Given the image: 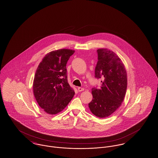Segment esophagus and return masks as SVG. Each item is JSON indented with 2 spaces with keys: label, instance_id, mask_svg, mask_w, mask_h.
<instances>
[{
  "label": "esophagus",
  "instance_id": "esophagus-1",
  "mask_svg": "<svg viewBox=\"0 0 158 158\" xmlns=\"http://www.w3.org/2000/svg\"><path fill=\"white\" fill-rule=\"evenodd\" d=\"M84 90V88H81V87H78V92H81V91H83Z\"/></svg>",
  "mask_w": 158,
  "mask_h": 158
}]
</instances>
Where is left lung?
I'll return each instance as SVG.
<instances>
[{"label": "left lung", "mask_w": 158, "mask_h": 158, "mask_svg": "<svg viewBox=\"0 0 158 158\" xmlns=\"http://www.w3.org/2000/svg\"><path fill=\"white\" fill-rule=\"evenodd\" d=\"M98 61L95 77L102 78L100 88H93V99L88 104L90 111L99 118L107 117L121 105L126 94L127 73L117 55L107 48L97 50Z\"/></svg>", "instance_id": "1"}]
</instances>
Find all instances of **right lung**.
<instances>
[{"instance_id": "add662e5", "label": "right lung", "mask_w": 158, "mask_h": 158, "mask_svg": "<svg viewBox=\"0 0 158 158\" xmlns=\"http://www.w3.org/2000/svg\"><path fill=\"white\" fill-rule=\"evenodd\" d=\"M74 51L60 49L45 55L38 66L33 80V94L41 108L49 114L62 111L75 92L68 81L66 64Z\"/></svg>"}]
</instances>
